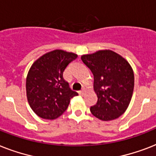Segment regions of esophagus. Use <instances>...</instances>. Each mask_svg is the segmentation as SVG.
I'll return each mask as SVG.
<instances>
[{
  "label": "esophagus",
  "instance_id": "esophagus-1",
  "mask_svg": "<svg viewBox=\"0 0 156 156\" xmlns=\"http://www.w3.org/2000/svg\"><path fill=\"white\" fill-rule=\"evenodd\" d=\"M84 93H85V90H80L79 92H78V94H79L80 95H84Z\"/></svg>",
  "mask_w": 156,
  "mask_h": 156
}]
</instances>
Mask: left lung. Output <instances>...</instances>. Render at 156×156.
<instances>
[{"instance_id": "1", "label": "left lung", "mask_w": 156, "mask_h": 156, "mask_svg": "<svg viewBox=\"0 0 156 156\" xmlns=\"http://www.w3.org/2000/svg\"><path fill=\"white\" fill-rule=\"evenodd\" d=\"M82 61L94 75V90L97 103L90 107L91 113L102 121L118 118L130 103L134 75L128 61L111 50L83 55Z\"/></svg>"}]
</instances>
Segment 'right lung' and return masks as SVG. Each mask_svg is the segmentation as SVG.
<instances>
[{
  "mask_svg": "<svg viewBox=\"0 0 156 156\" xmlns=\"http://www.w3.org/2000/svg\"><path fill=\"white\" fill-rule=\"evenodd\" d=\"M77 57L72 52L54 50L31 66L27 77V96L31 109L40 117L57 118L67 109L70 99L78 95L63 78L67 66Z\"/></svg>",
  "mask_w": 156,
  "mask_h": 156,
  "instance_id": "add662e5",
  "label": "right lung"
}]
</instances>
